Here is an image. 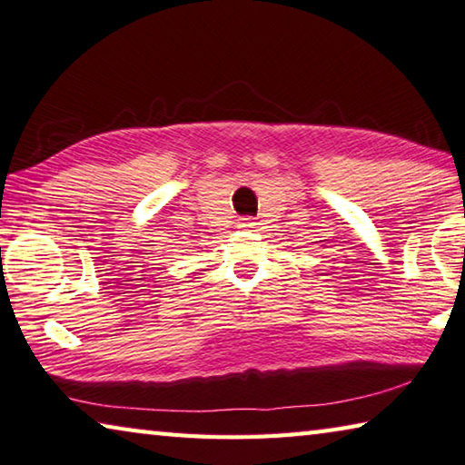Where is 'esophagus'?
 I'll list each match as a JSON object with an SVG mask.
<instances>
[{
  "mask_svg": "<svg viewBox=\"0 0 465 465\" xmlns=\"http://www.w3.org/2000/svg\"><path fill=\"white\" fill-rule=\"evenodd\" d=\"M239 226L242 228V231H251V228L255 226V223H253V220H249V218H242Z\"/></svg>",
  "mask_w": 465,
  "mask_h": 465,
  "instance_id": "34e87169",
  "label": "esophagus"
}]
</instances>
